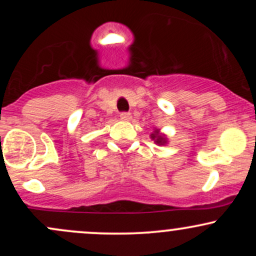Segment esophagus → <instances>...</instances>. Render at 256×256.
Segmentation results:
<instances>
[{
  "mask_svg": "<svg viewBox=\"0 0 256 256\" xmlns=\"http://www.w3.org/2000/svg\"><path fill=\"white\" fill-rule=\"evenodd\" d=\"M131 114L128 113V112H122V113H120V119L124 120V122H128V120H131Z\"/></svg>",
  "mask_w": 256,
  "mask_h": 256,
  "instance_id": "esophagus-1",
  "label": "esophagus"
}]
</instances>
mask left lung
I'll list each match as a JSON object with an SVG mask.
<instances>
[{
    "label": "left lung",
    "mask_w": 256,
    "mask_h": 256,
    "mask_svg": "<svg viewBox=\"0 0 256 256\" xmlns=\"http://www.w3.org/2000/svg\"><path fill=\"white\" fill-rule=\"evenodd\" d=\"M152 138L158 143V144H165L166 143V138L162 134H158V131H155L154 134H152Z\"/></svg>",
    "instance_id": "8db88e82"
}]
</instances>
